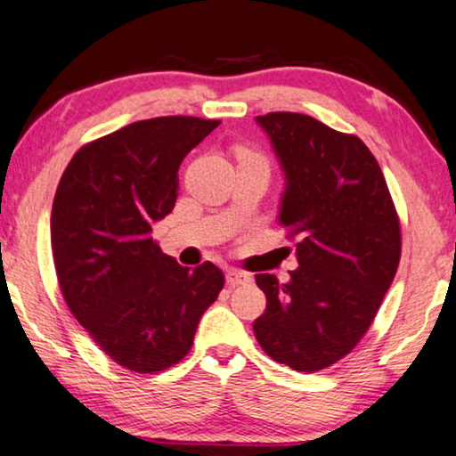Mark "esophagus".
Wrapping results in <instances>:
<instances>
[{"label": "esophagus", "instance_id": "esophagus-1", "mask_svg": "<svg viewBox=\"0 0 456 456\" xmlns=\"http://www.w3.org/2000/svg\"><path fill=\"white\" fill-rule=\"evenodd\" d=\"M225 276H227V282L231 284V287H240V284L251 282V276L248 274V272H241L237 268H229Z\"/></svg>", "mask_w": 456, "mask_h": 456}]
</instances>
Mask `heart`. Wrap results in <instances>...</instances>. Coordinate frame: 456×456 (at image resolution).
<instances>
[{
  "mask_svg": "<svg viewBox=\"0 0 456 456\" xmlns=\"http://www.w3.org/2000/svg\"><path fill=\"white\" fill-rule=\"evenodd\" d=\"M246 153H249V151H246Z\"/></svg>",
  "mask_w": 456,
  "mask_h": 456,
  "instance_id": "b5f03b06",
  "label": "heart"
}]
</instances>
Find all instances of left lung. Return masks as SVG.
<instances>
[{"label": "left lung", "instance_id": "1", "mask_svg": "<svg viewBox=\"0 0 456 456\" xmlns=\"http://www.w3.org/2000/svg\"><path fill=\"white\" fill-rule=\"evenodd\" d=\"M287 186L281 221L298 268L281 284L257 274L266 311L254 322L262 350L298 372L328 369L369 331L402 257V227L375 155L356 134L307 114L256 117Z\"/></svg>", "mask_w": 456, "mask_h": 456}]
</instances>
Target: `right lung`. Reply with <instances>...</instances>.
I'll return each instance as SVG.
<instances>
[{"label": "right lung", "mask_w": 456, "mask_h": 456, "mask_svg": "<svg viewBox=\"0 0 456 456\" xmlns=\"http://www.w3.org/2000/svg\"><path fill=\"white\" fill-rule=\"evenodd\" d=\"M221 120L159 117L87 142L65 167L51 248L67 307L106 356L133 372L184 358L225 276L166 256L151 225L174 210L182 159Z\"/></svg>", "instance_id": "add662e5"}]
</instances>
